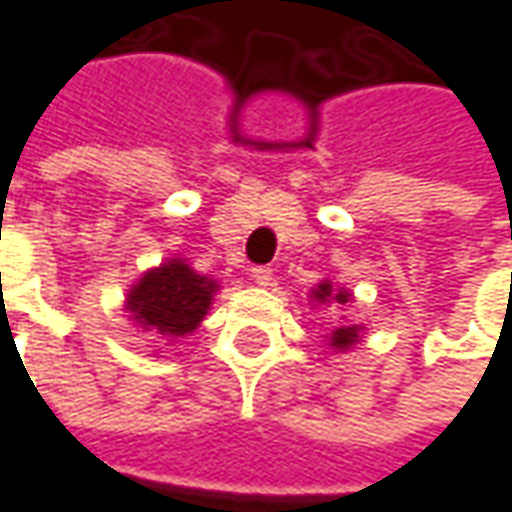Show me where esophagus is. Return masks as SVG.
Wrapping results in <instances>:
<instances>
[{
  "mask_svg": "<svg viewBox=\"0 0 512 512\" xmlns=\"http://www.w3.org/2000/svg\"><path fill=\"white\" fill-rule=\"evenodd\" d=\"M252 280H255L257 286H272L275 275H272L269 266H252Z\"/></svg>",
  "mask_w": 512,
  "mask_h": 512,
  "instance_id": "1",
  "label": "esophagus"
}]
</instances>
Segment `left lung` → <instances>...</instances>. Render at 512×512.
Masks as SVG:
<instances>
[{
  "mask_svg": "<svg viewBox=\"0 0 512 512\" xmlns=\"http://www.w3.org/2000/svg\"><path fill=\"white\" fill-rule=\"evenodd\" d=\"M312 298L321 300V303H326V300H338V303H346L349 300V295L346 292H332V283H321L315 292H312ZM352 341H358V329L355 326H344V329H338V332H332V346H338V349H346V346H352Z\"/></svg>",
  "mask_w": 512,
  "mask_h": 512,
  "instance_id": "1",
  "label": "left lung"
}]
</instances>
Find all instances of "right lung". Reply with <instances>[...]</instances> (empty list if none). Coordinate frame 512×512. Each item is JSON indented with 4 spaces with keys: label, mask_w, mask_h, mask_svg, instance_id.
Segmentation results:
<instances>
[{
    "label": "right lung",
    "mask_w": 512,
    "mask_h": 512,
    "mask_svg": "<svg viewBox=\"0 0 512 512\" xmlns=\"http://www.w3.org/2000/svg\"><path fill=\"white\" fill-rule=\"evenodd\" d=\"M214 283L191 272L183 260L163 263L148 272L128 295L134 318L160 335H186L203 321L212 303Z\"/></svg>",
    "instance_id": "right-lung-1"
}]
</instances>
